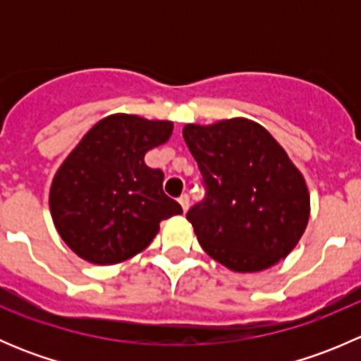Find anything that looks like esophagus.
<instances>
[{"mask_svg": "<svg viewBox=\"0 0 361 361\" xmlns=\"http://www.w3.org/2000/svg\"><path fill=\"white\" fill-rule=\"evenodd\" d=\"M178 202L181 204L183 211H187L188 206H190V197H188V194H181L180 197H178Z\"/></svg>", "mask_w": 361, "mask_h": 361, "instance_id": "1", "label": "esophagus"}]
</instances>
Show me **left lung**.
Instances as JSON below:
<instances>
[{"instance_id":"obj_1","label":"left lung","mask_w":361,"mask_h":361,"mask_svg":"<svg viewBox=\"0 0 361 361\" xmlns=\"http://www.w3.org/2000/svg\"><path fill=\"white\" fill-rule=\"evenodd\" d=\"M183 137L206 190L187 213L202 250L235 272L278 264L309 220L307 187L286 152L246 118L188 123Z\"/></svg>"}]
</instances>
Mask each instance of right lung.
<instances>
[{"mask_svg": "<svg viewBox=\"0 0 361 361\" xmlns=\"http://www.w3.org/2000/svg\"><path fill=\"white\" fill-rule=\"evenodd\" d=\"M173 122L116 113L99 120L57 171L50 211L63 241L83 260L111 265L143 251L162 220L183 213L162 190L164 173L145 154Z\"/></svg>", "mask_w": 361, "mask_h": 361, "instance_id": "1", "label": "right lung"}]
</instances>
